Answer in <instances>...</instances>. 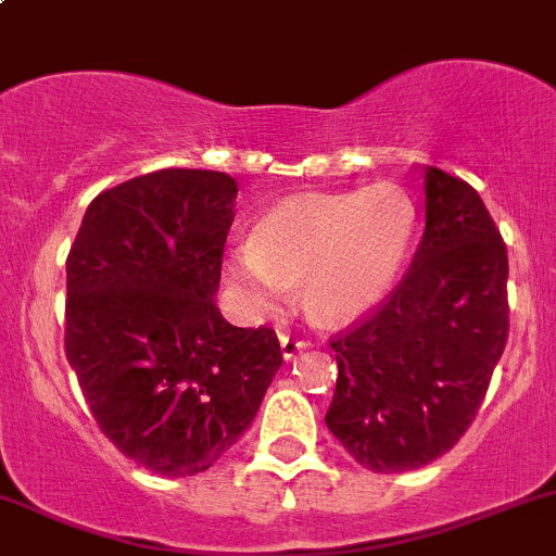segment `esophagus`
Listing matches in <instances>:
<instances>
[{
  "label": "esophagus",
  "instance_id": "1",
  "mask_svg": "<svg viewBox=\"0 0 556 556\" xmlns=\"http://www.w3.org/2000/svg\"><path fill=\"white\" fill-rule=\"evenodd\" d=\"M279 344H282V355L288 357H293L295 352H301V350H306V346H309V341L306 339H299V336H290V333H279Z\"/></svg>",
  "mask_w": 556,
  "mask_h": 556
}]
</instances>
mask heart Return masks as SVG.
<instances>
[{
	"label": "heart",
	"mask_w": 556,
	"mask_h": 556,
	"mask_svg": "<svg viewBox=\"0 0 556 556\" xmlns=\"http://www.w3.org/2000/svg\"><path fill=\"white\" fill-rule=\"evenodd\" d=\"M414 226L417 206L395 185L293 195L257 223L255 239L233 247L228 271L250 312H279L304 279L312 317L350 323L392 288Z\"/></svg>",
	"instance_id": "heart-1"
}]
</instances>
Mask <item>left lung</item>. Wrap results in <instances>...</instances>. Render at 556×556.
Masks as SVG:
<instances>
[{"mask_svg":"<svg viewBox=\"0 0 556 556\" xmlns=\"http://www.w3.org/2000/svg\"><path fill=\"white\" fill-rule=\"evenodd\" d=\"M506 242L481 195L428 166L412 266L330 336L339 377L325 422L363 468H422L463 439L506 350Z\"/></svg>","mask_w":556,"mask_h":556,"instance_id":"left-lung-1","label":"left lung"}]
</instances>
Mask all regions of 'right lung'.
<instances>
[{
  "mask_svg": "<svg viewBox=\"0 0 556 556\" xmlns=\"http://www.w3.org/2000/svg\"><path fill=\"white\" fill-rule=\"evenodd\" d=\"M237 179L159 169L88 204L66 257L64 350L99 430L166 479L201 473L255 419L282 350L215 304Z\"/></svg>",
  "mask_w": 556,
  "mask_h": 556,
  "instance_id": "1",
  "label": "right lung"
}]
</instances>
